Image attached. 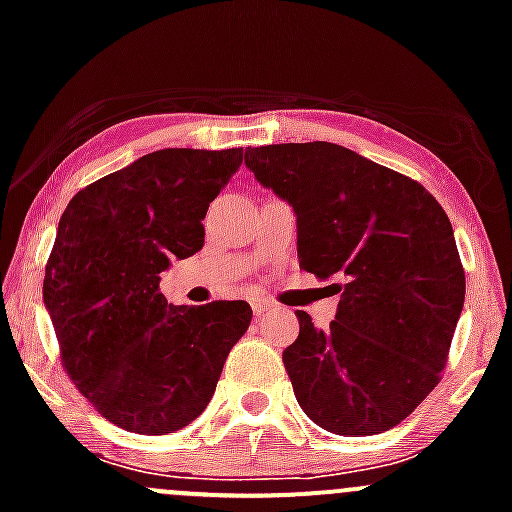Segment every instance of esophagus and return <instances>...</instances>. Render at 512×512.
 Segmentation results:
<instances>
[{
	"label": "esophagus",
	"mask_w": 512,
	"mask_h": 512,
	"mask_svg": "<svg viewBox=\"0 0 512 512\" xmlns=\"http://www.w3.org/2000/svg\"><path fill=\"white\" fill-rule=\"evenodd\" d=\"M267 309H270V302H267V299H252V312H255V317H262Z\"/></svg>",
	"instance_id": "esophagus-1"
}]
</instances>
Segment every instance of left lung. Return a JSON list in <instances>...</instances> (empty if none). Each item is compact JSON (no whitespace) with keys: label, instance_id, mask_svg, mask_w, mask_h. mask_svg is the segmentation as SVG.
Segmentation results:
<instances>
[{"label":"left lung","instance_id":"left-lung-1","mask_svg":"<svg viewBox=\"0 0 512 512\" xmlns=\"http://www.w3.org/2000/svg\"><path fill=\"white\" fill-rule=\"evenodd\" d=\"M245 165L297 215L299 267L342 292L327 332L297 312L282 352L302 411L374 436L436 389L466 299L453 227L416 180L337 143L247 148Z\"/></svg>","mask_w":512,"mask_h":512}]
</instances>
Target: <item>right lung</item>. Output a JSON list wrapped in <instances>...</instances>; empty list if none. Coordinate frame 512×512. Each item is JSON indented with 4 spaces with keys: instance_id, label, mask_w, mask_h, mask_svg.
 <instances>
[{
    "instance_id": "1",
    "label": "right lung",
    "mask_w": 512,
    "mask_h": 512,
    "mask_svg": "<svg viewBox=\"0 0 512 512\" xmlns=\"http://www.w3.org/2000/svg\"><path fill=\"white\" fill-rule=\"evenodd\" d=\"M242 148H165L71 198L44 275L61 366L103 418L165 436L210 404L247 332L245 299L173 307L160 292L170 260L195 255L203 218L237 173Z\"/></svg>"
}]
</instances>
